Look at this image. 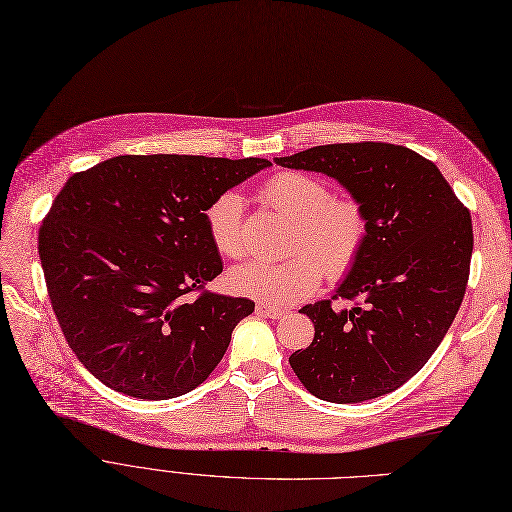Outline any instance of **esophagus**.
<instances>
[{
    "label": "esophagus",
    "instance_id": "obj_1",
    "mask_svg": "<svg viewBox=\"0 0 512 512\" xmlns=\"http://www.w3.org/2000/svg\"><path fill=\"white\" fill-rule=\"evenodd\" d=\"M256 312L262 314V316H269V319H281V316L287 314L285 308H277V306L264 304V302H258V304H256Z\"/></svg>",
    "mask_w": 512,
    "mask_h": 512
}]
</instances>
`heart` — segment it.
<instances>
[{
	"instance_id": "heart-1",
	"label": "heart",
	"mask_w": 512,
	"mask_h": 512,
	"mask_svg": "<svg viewBox=\"0 0 512 512\" xmlns=\"http://www.w3.org/2000/svg\"><path fill=\"white\" fill-rule=\"evenodd\" d=\"M264 202L294 221L291 250L279 262L250 260L229 273V285L241 296L269 304H294L319 287L323 271L342 277L358 262L369 237V216L352 196H331L325 181L283 170L260 187ZM243 202L237 193H221L204 210L212 248L225 258L246 250L241 231Z\"/></svg>"
}]
</instances>
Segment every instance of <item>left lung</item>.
I'll use <instances>...</instances> for the list:
<instances>
[{"label": "left lung", "mask_w": 512, "mask_h": 512, "mask_svg": "<svg viewBox=\"0 0 512 512\" xmlns=\"http://www.w3.org/2000/svg\"><path fill=\"white\" fill-rule=\"evenodd\" d=\"M337 179L362 202L369 237L331 300L300 312L314 339L289 356L308 392L352 404L394 392L442 344L465 298L471 212L437 166L383 141L316 145L275 160ZM335 299L352 301L339 311Z\"/></svg>", "instance_id": "left-lung-1"}]
</instances>
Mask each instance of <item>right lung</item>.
<instances>
[{
	"label": "right lung",
	"instance_id": "1",
	"mask_svg": "<svg viewBox=\"0 0 512 512\" xmlns=\"http://www.w3.org/2000/svg\"><path fill=\"white\" fill-rule=\"evenodd\" d=\"M266 166L116 156L66 181L41 223L39 256L60 329L93 377L143 400L175 398L208 379L254 302L206 289L223 260L204 210Z\"/></svg>",
	"mask_w": 512,
	"mask_h": 512
}]
</instances>
